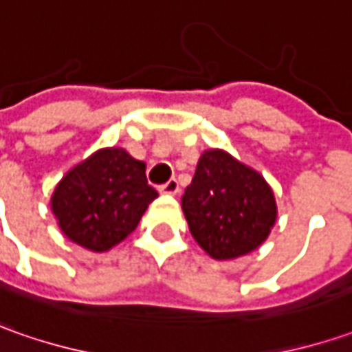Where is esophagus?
Returning <instances> with one entry per match:
<instances>
[{"mask_svg": "<svg viewBox=\"0 0 352 352\" xmlns=\"http://www.w3.org/2000/svg\"><path fill=\"white\" fill-rule=\"evenodd\" d=\"M160 192H164V195H177V192H179V183H177V179H169L165 185L160 187Z\"/></svg>", "mask_w": 352, "mask_h": 352, "instance_id": "obj_1", "label": "esophagus"}]
</instances>
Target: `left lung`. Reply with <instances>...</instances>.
Here are the masks:
<instances>
[{
  "label": "left lung",
  "instance_id": "1",
  "mask_svg": "<svg viewBox=\"0 0 352 352\" xmlns=\"http://www.w3.org/2000/svg\"><path fill=\"white\" fill-rule=\"evenodd\" d=\"M181 208L195 241L216 261L255 251L278 214L265 177L220 148L202 152Z\"/></svg>",
  "mask_w": 352,
  "mask_h": 352
}]
</instances>
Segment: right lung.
<instances>
[{"label": "right lung", "mask_w": 352, "mask_h": 352, "mask_svg": "<svg viewBox=\"0 0 352 352\" xmlns=\"http://www.w3.org/2000/svg\"><path fill=\"white\" fill-rule=\"evenodd\" d=\"M155 199L144 162L124 148H101L60 179L50 208L69 241L104 253L136 230Z\"/></svg>", "instance_id": "right-lung-1"}]
</instances>
